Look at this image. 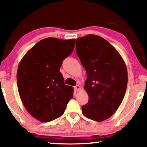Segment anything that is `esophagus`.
I'll return each mask as SVG.
<instances>
[{
  "label": "esophagus",
  "instance_id": "obj_1",
  "mask_svg": "<svg viewBox=\"0 0 147 147\" xmlns=\"http://www.w3.org/2000/svg\"><path fill=\"white\" fill-rule=\"evenodd\" d=\"M80 88H81V87H80V86L77 85V86H76L75 87H74V90H75L76 91H79V90H80Z\"/></svg>",
  "mask_w": 147,
  "mask_h": 147
}]
</instances>
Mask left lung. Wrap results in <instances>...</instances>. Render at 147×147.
<instances>
[{"instance_id": "obj_1", "label": "left lung", "mask_w": 147, "mask_h": 147, "mask_svg": "<svg viewBox=\"0 0 147 147\" xmlns=\"http://www.w3.org/2000/svg\"><path fill=\"white\" fill-rule=\"evenodd\" d=\"M77 41L76 53L87 74L84 89L89 96L82 113L102 122L114 114L123 100L128 83L126 64L117 50L100 36L90 34Z\"/></svg>"}]
</instances>
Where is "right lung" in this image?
<instances>
[{
    "label": "right lung",
    "mask_w": 147,
    "mask_h": 147,
    "mask_svg": "<svg viewBox=\"0 0 147 147\" xmlns=\"http://www.w3.org/2000/svg\"><path fill=\"white\" fill-rule=\"evenodd\" d=\"M76 40L45 38L20 61L17 73L20 98L27 111L39 121L50 122L61 116L73 98L74 88L65 85L59 69L73 52Z\"/></svg>",
    "instance_id": "add662e5"
}]
</instances>
